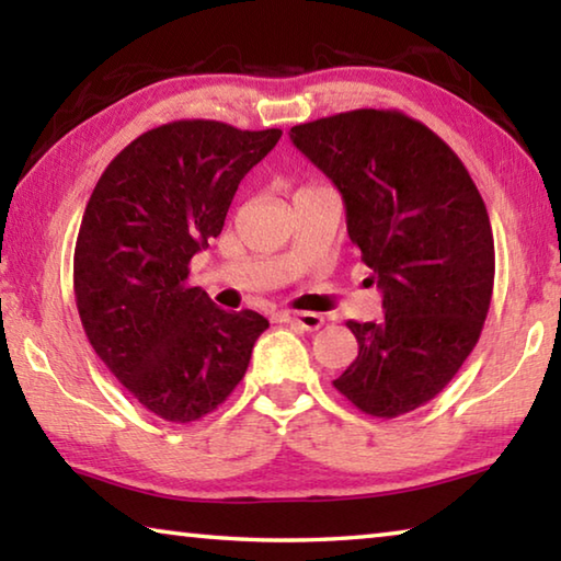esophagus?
I'll list each match as a JSON object with an SVG mask.
<instances>
[{
    "label": "esophagus",
    "instance_id": "34e87169",
    "mask_svg": "<svg viewBox=\"0 0 561 561\" xmlns=\"http://www.w3.org/2000/svg\"><path fill=\"white\" fill-rule=\"evenodd\" d=\"M274 319L297 329H305V332H317V329L324 324V317H319L314 312H277Z\"/></svg>",
    "mask_w": 561,
    "mask_h": 561
}]
</instances>
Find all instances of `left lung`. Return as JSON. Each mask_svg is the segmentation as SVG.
I'll use <instances>...</instances> for the list:
<instances>
[{"instance_id":"8db88e82","label":"left lung","mask_w":561,"mask_h":561,"mask_svg":"<svg viewBox=\"0 0 561 561\" xmlns=\"http://www.w3.org/2000/svg\"><path fill=\"white\" fill-rule=\"evenodd\" d=\"M332 180L346 232L381 291L385 319L346 322L359 354L336 392L371 416L437 397L474 350L494 287V237L461 159L422 122L354 110L291 127Z\"/></svg>"}]
</instances>
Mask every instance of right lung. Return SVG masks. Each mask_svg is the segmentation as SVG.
Returning <instances> with one entry per match:
<instances>
[{
	"label": "right lung",
	"instance_id": "add662e5",
	"mask_svg": "<svg viewBox=\"0 0 561 561\" xmlns=\"http://www.w3.org/2000/svg\"><path fill=\"white\" fill-rule=\"evenodd\" d=\"M279 137L211 119L162 124L112 159L87 202L75 247L79 319L106 369L167 422L215 412L270 327L252 309L225 312L186 277Z\"/></svg>",
	"mask_w": 561,
	"mask_h": 561
}]
</instances>
